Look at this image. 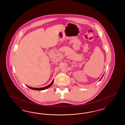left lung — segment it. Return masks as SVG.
<instances>
[{"instance_id":"obj_1","label":"left lung","mask_w":125,"mask_h":125,"mask_svg":"<svg viewBox=\"0 0 125 125\" xmlns=\"http://www.w3.org/2000/svg\"><path fill=\"white\" fill-rule=\"evenodd\" d=\"M101 79H102V78H101ZM101 79H100V80H101Z\"/></svg>"}]
</instances>
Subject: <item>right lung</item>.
<instances>
[{
    "label": "right lung",
    "mask_w": 125,
    "mask_h": 125,
    "mask_svg": "<svg viewBox=\"0 0 125 125\" xmlns=\"http://www.w3.org/2000/svg\"><path fill=\"white\" fill-rule=\"evenodd\" d=\"M54 82V80L52 81V83H51L50 84H49V85H48L47 86H46V87H43V88H32V87H29V86H27L28 88H29L30 89H33V90H44V89H48V88H50L52 85V84H53Z\"/></svg>",
    "instance_id": "right-lung-1"
}]
</instances>
